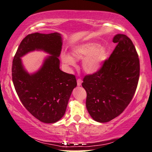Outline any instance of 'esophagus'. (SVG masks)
I'll return each mask as SVG.
<instances>
[{"label":"esophagus","mask_w":152,"mask_h":152,"mask_svg":"<svg viewBox=\"0 0 152 152\" xmlns=\"http://www.w3.org/2000/svg\"><path fill=\"white\" fill-rule=\"evenodd\" d=\"M82 83H83L82 79L81 78L77 79V85H78V86H80L81 84H82Z\"/></svg>","instance_id":"1"}]
</instances>
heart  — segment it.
<instances>
[{"label": "heart", "mask_w": 152, "mask_h": 152, "mask_svg": "<svg viewBox=\"0 0 152 152\" xmlns=\"http://www.w3.org/2000/svg\"><path fill=\"white\" fill-rule=\"evenodd\" d=\"M76 60H83V69L87 74L96 72L102 67L108 55L107 50L97 42H89L76 46L72 52ZM61 59L67 65H75V61L69 54L63 53Z\"/></svg>", "instance_id": "obj_1"}]
</instances>
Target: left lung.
<instances>
[{"instance_id":"obj_1","label":"left lung","mask_w":152,"mask_h":152,"mask_svg":"<svg viewBox=\"0 0 152 152\" xmlns=\"http://www.w3.org/2000/svg\"><path fill=\"white\" fill-rule=\"evenodd\" d=\"M117 44L100 69L83 78L86 107L94 121L107 123L122 114L132 101L140 76V61L133 42L125 34H117Z\"/></svg>"}]
</instances>
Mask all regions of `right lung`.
<instances>
[{
    "label": "right lung",
    "mask_w": 152,
    "mask_h": 152,
    "mask_svg": "<svg viewBox=\"0 0 152 152\" xmlns=\"http://www.w3.org/2000/svg\"><path fill=\"white\" fill-rule=\"evenodd\" d=\"M61 49L60 34H31L21 41L13 60L12 81L17 94L26 110L45 123H56L64 116L72 90L77 85L75 76L60 69ZM36 49L51 56L37 72L29 75L23 68L20 58Z\"/></svg>",
    "instance_id": "add662e5"
}]
</instances>
